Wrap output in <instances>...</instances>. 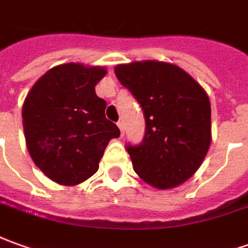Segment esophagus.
Masks as SVG:
<instances>
[{
    "label": "esophagus",
    "mask_w": 248,
    "mask_h": 248,
    "mask_svg": "<svg viewBox=\"0 0 248 248\" xmlns=\"http://www.w3.org/2000/svg\"><path fill=\"white\" fill-rule=\"evenodd\" d=\"M117 127L120 128L121 136H123V135H124V124H123V121H119V123H117Z\"/></svg>",
    "instance_id": "esophagus-1"
}]
</instances>
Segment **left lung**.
I'll use <instances>...</instances> for the list:
<instances>
[{"mask_svg":"<svg viewBox=\"0 0 248 248\" xmlns=\"http://www.w3.org/2000/svg\"><path fill=\"white\" fill-rule=\"evenodd\" d=\"M120 83L140 104L146 132L127 144L135 173L148 185L170 189L201 166L211 144V104L190 75L170 63L119 64Z\"/></svg>","mask_w":248,"mask_h":248,"instance_id":"left-lung-1","label":"left lung"}]
</instances>
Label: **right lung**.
<instances>
[{"instance_id": "right-lung-1", "label": "right lung", "mask_w": 248, "mask_h": 248, "mask_svg": "<svg viewBox=\"0 0 248 248\" xmlns=\"http://www.w3.org/2000/svg\"><path fill=\"white\" fill-rule=\"evenodd\" d=\"M105 74L102 67L61 64L43 75L25 98L23 124L31 158L56 184L90 178L109 140L120 136L105 117L107 102L95 94Z\"/></svg>"}]
</instances>
